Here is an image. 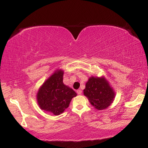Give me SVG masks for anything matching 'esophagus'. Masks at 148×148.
Listing matches in <instances>:
<instances>
[{"label": "esophagus", "instance_id": "esophagus-1", "mask_svg": "<svg viewBox=\"0 0 148 148\" xmlns=\"http://www.w3.org/2000/svg\"><path fill=\"white\" fill-rule=\"evenodd\" d=\"M77 93L78 94V95H82V91L81 89H78V90H77Z\"/></svg>", "mask_w": 148, "mask_h": 148}]
</instances>
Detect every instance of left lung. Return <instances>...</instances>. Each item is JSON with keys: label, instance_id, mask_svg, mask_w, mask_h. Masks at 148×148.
I'll use <instances>...</instances> for the list:
<instances>
[{"label": "left lung", "instance_id": "1", "mask_svg": "<svg viewBox=\"0 0 148 148\" xmlns=\"http://www.w3.org/2000/svg\"><path fill=\"white\" fill-rule=\"evenodd\" d=\"M84 95L98 110L106 109L114 101L116 92L104 76H91L86 84Z\"/></svg>", "mask_w": 148, "mask_h": 148}]
</instances>
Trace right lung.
<instances>
[{
  "instance_id": "add662e5",
  "label": "right lung",
  "mask_w": 148,
  "mask_h": 148,
  "mask_svg": "<svg viewBox=\"0 0 148 148\" xmlns=\"http://www.w3.org/2000/svg\"><path fill=\"white\" fill-rule=\"evenodd\" d=\"M64 71L57 69L40 87L36 101L41 110L55 116L62 114L69 106L76 92L63 84Z\"/></svg>"
}]
</instances>
